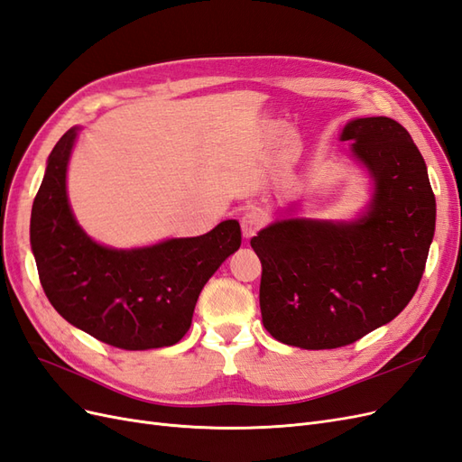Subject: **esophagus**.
<instances>
[{"label": "esophagus", "instance_id": "34e87169", "mask_svg": "<svg viewBox=\"0 0 462 462\" xmlns=\"http://www.w3.org/2000/svg\"><path fill=\"white\" fill-rule=\"evenodd\" d=\"M263 226V217L260 212H256V209H250V212H245L243 217H241V229H243V235L246 236V239H250V236H254Z\"/></svg>", "mask_w": 462, "mask_h": 462}]
</instances>
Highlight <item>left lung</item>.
<instances>
[{"label": "left lung", "instance_id": "obj_1", "mask_svg": "<svg viewBox=\"0 0 462 462\" xmlns=\"http://www.w3.org/2000/svg\"><path fill=\"white\" fill-rule=\"evenodd\" d=\"M341 141L374 180L355 221L277 219L250 239L262 262L263 328L285 345H351L402 312L420 283L436 229L422 153L389 117L345 125Z\"/></svg>", "mask_w": 462, "mask_h": 462}]
</instances>
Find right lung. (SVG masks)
<instances>
[{
	"label": "right lung",
	"mask_w": 462,
	"mask_h": 462,
	"mask_svg": "<svg viewBox=\"0 0 462 462\" xmlns=\"http://www.w3.org/2000/svg\"><path fill=\"white\" fill-rule=\"evenodd\" d=\"M77 127L53 146L31 216V246L42 289L69 324L125 351L171 346L192 324L209 277L241 246L239 221L190 239L117 250L80 229L67 199Z\"/></svg>",
	"instance_id": "add662e5"
}]
</instances>
